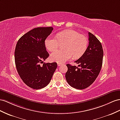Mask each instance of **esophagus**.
Here are the masks:
<instances>
[{
  "label": "esophagus",
  "instance_id": "1",
  "mask_svg": "<svg viewBox=\"0 0 120 120\" xmlns=\"http://www.w3.org/2000/svg\"><path fill=\"white\" fill-rule=\"evenodd\" d=\"M57 64H58V66H61V65H62V63H58Z\"/></svg>",
  "mask_w": 120,
  "mask_h": 120
}]
</instances>
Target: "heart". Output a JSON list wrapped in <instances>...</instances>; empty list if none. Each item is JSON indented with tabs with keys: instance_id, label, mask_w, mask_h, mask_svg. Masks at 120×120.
Returning a JSON list of instances; mask_svg holds the SVG:
<instances>
[{
	"instance_id": "obj_1",
	"label": "heart",
	"mask_w": 120,
	"mask_h": 120,
	"mask_svg": "<svg viewBox=\"0 0 120 120\" xmlns=\"http://www.w3.org/2000/svg\"><path fill=\"white\" fill-rule=\"evenodd\" d=\"M56 38L50 36L45 39V47L50 51L56 50L63 44L64 50H57L51 55V59L54 61L64 63L72 57H81L88 47V39L85 35L73 30H66L57 34Z\"/></svg>"
}]
</instances>
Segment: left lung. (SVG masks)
I'll use <instances>...</instances> for the list:
<instances>
[{
    "instance_id": "left-lung-1",
    "label": "left lung",
    "mask_w": 120,
    "mask_h": 120,
    "mask_svg": "<svg viewBox=\"0 0 120 120\" xmlns=\"http://www.w3.org/2000/svg\"><path fill=\"white\" fill-rule=\"evenodd\" d=\"M89 45L84 54L75 62L78 66L67 64L65 78L68 84L77 89H84L96 79L102 65L103 51L97 38L89 32Z\"/></svg>"
}]
</instances>
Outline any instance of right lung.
<instances>
[{
	"instance_id": "1",
	"label": "right lung",
	"mask_w": 120,
	"mask_h": 120,
	"mask_svg": "<svg viewBox=\"0 0 120 120\" xmlns=\"http://www.w3.org/2000/svg\"><path fill=\"white\" fill-rule=\"evenodd\" d=\"M53 30L52 27L34 28L17 43L15 60L17 71L24 83L34 89L47 86L57 67L56 62L40 65L49 56L45 41Z\"/></svg>"
}]
</instances>
